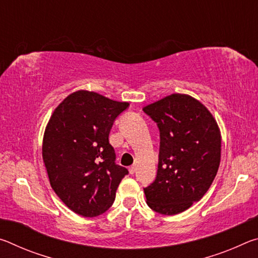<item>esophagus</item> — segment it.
<instances>
[{
  "label": "esophagus",
  "instance_id": "1",
  "mask_svg": "<svg viewBox=\"0 0 258 258\" xmlns=\"http://www.w3.org/2000/svg\"><path fill=\"white\" fill-rule=\"evenodd\" d=\"M135 169H137V166H135V165H132V166H131V167L128 168V171H130V173H131V174H134Z\"/></svg>",
  "mask_w": 258,
  "mask_h": 258
}]
</instances>
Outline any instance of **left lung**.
Segmentation results:
<instances>
[{
    "mask_svg": "<svg viewBox=\"0 0 258 258\" xmlns=\"http://www.w3.org/2000/svg\"><path fill=\"white\" fill-rule=\"evenodd\" d=\"M160 133L158 169L145 187L147 204L175 215L199 202L212 185L221 161V132L204 104L174 93L143 108Z\"/></svg>",
    "mask_w": 258,
    "mask_h": 258,
    "instance_id": "1",
    "label": "left lung"
}]
</instances>
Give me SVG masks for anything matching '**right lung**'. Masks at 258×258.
I'll return each instance as SVG.
<instances>
[{
    "mask_svg": "<svg viewBox=\"0 0 258 258\" xmlns=\"http://www.w3.org/2000/svg\"><path fill=\"white\" fill-rule=\"evenodd\" d=\"M130 106L90 91H76L54 109L43 137L42 156L50 184L78 215L110 208L128 171L115 163L109 143L115 119Z\"/></svg>",
    "mask_w": 258,
    "mask_h": 258,
    "instance_id": "1",
    "label": "right lung"
}]
</instances>
